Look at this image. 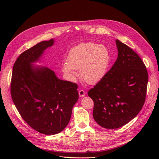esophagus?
<instances>
[{
    "mask_svg": "<svg viewBox=\"0 0 159 159\" xmlns=\"http://www.w3.org/2000/svg\"><path fill=\"white\" fill-rule=\"evenodd\" d=\"M79 96H80V97H84V96H85V95H86V92H85V91H84V90L80 89V90H79Z\"/></svg>",
    "mask_w": 159,
    "mask_h": 159,
    "instance_id": "1",
    "label": "esophagus"
}]
</instances>
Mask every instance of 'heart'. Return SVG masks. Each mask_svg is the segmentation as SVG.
I'll return each mask as SVG.
<instances>
[{
  "mask_svg": "<svg viewBox=\"0 0 159 159\" xmlns=\"http://www.w3.org/2000/svg\"><path fill=\"white\" fill-rule=\"evenodd\" d=\"M110 61V53L106 46L89 42L70 50L62 70L72 77L76 75L74 70H80L82 79L89 84H95L106 75Z\"/></svg>",
  "mask_w": 159,
  "mask_h": 159,
  "instance_id": "heart-1",
  "label": "heart"
}]
</instances>
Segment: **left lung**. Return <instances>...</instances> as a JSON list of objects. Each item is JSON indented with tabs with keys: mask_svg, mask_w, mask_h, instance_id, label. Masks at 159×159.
<instances>
[{
	"mask_svg": "<svg viewBox=\"0 0 159 159\" xmlns=\"http://www.w3.org/2000/svg\"><path fill=\"white\" fill-rule=\"evenodd\" d=\"M116 45V61L88 93L94 103L95 120L106 129L119 128L135 117L144 104L148 82L139 55L118 39Z\"/></svg>",
	"mask_w": 159,
	"mask_h": 159,
	"instance_id": "left-lung-1",
	"label": "left lung"
}]
</instances>
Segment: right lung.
<instances>
[{
  "label": "right lung",
  "mask_w": 159,
  "mask_h": 159,
  "mask_svg": "<svg viewBox=\"0 0 159 159\" xmlns=\"http://www.w3.org/2000/svg\"><path fill=\"white\" fill-rule=\"evenodd\" d=\"M53 42L42 41L19 55L13 65L10 86L13 102L22 118L33 129L48 135L67 126L79 98L77 84L58 79L49 68L31 66Z\"/></svg>",
  "instance_id": "add662e5"
}]
</instances>
